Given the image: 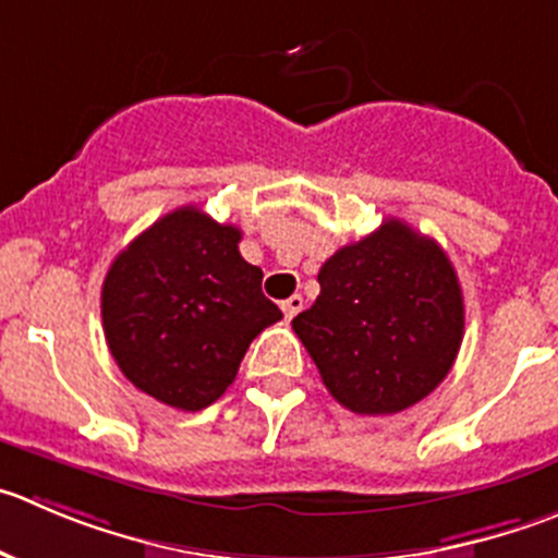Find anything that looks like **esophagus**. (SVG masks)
<instances>
[{"label": "esophagus", "instance_id": "34e87169", "mask_svg": "<svg viewBox=\"0 0 558 558\" xmlns=\"http://www.w3.org/2000/svg\"><path fill=\"white\" fill-rule=\"evenodd\" d=\"M301 310H304V299H301V295H290L288 301H282V312L288 320H293Z\"/></svg>", "mask_w": 558, "mask_h": 558}]
</instances>
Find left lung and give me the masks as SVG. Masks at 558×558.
<instances>
[{"mask_svg":"<svg viewBox=\"0 0 558 558\" xmlns=\"http://www.w3.org/2000/svg\"><path fill=\"white\" fill-rule=\"evenodd\" d=\"M320 295L293 331L333 400L362 416L416 405L441 384L463 342L458 274L433 238L400 219L323 263Z\"/></svg>","mask_w":558,"mask_h":558,"instance_id":"1","label":"left lung"}]
</instances>
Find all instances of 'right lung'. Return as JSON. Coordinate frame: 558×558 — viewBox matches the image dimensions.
I'll use <instances>...</instances> for the list:
<instances>
[{"label": "right lung", "instance_id": "add662e5", "mask_svg": "<svg viewBox=\"0 0 558 558\" xmlns=\"http://www.w3.org/2000/svg\"><path fill=\"white\" fill-rule=\"evenodd\" d=\"M238 243V227L185 205L134 238L106 274V344L125 378L163 405L203 411L219 400L252 339L282 320Z\"/></svg>", "mask_w": 558, "mask_h": 558}]
</instances>
